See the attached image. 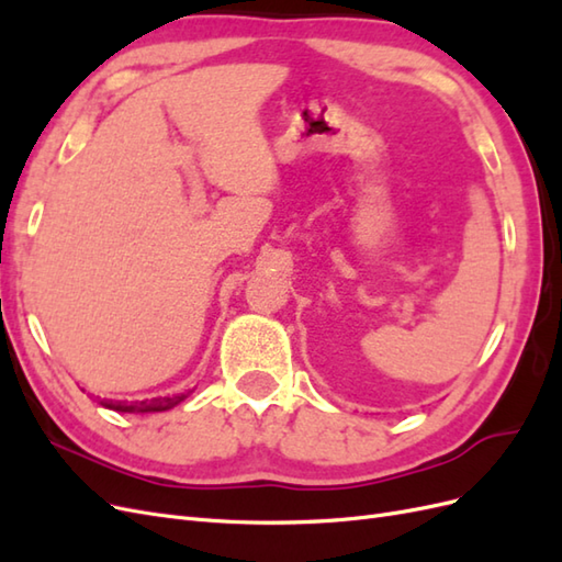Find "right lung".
I'll list each match as a JSON object with an SVG mask.
<instances>
[{
  "label": "right lung",
  "instance_id": "right-lung-1",
  "mask_svg": "<svg viewBox=\"0 0 562 562\" xmlns=\"http://www.w3.org/2000/svg\"><path fill=\"white\" fill-rule=\"evenodd\" d=\"M187 396H190V391L187 394H176V396H159V398H145V401H100L103 407H110V411L116 413H164V411H171L178 403H182Z\"/></svg>",
  "mask_w": 562,
  "mask_h": 562
}]
</instances>
